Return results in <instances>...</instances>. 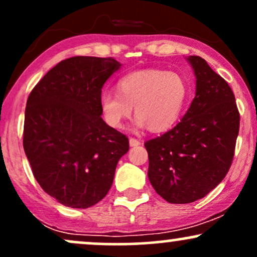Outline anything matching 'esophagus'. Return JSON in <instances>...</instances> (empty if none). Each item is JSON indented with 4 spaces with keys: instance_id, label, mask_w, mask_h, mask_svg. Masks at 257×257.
I'll list each match as a JSON object with an SVG mask.
<instances>
[{
    "instance_id": "34e87169",
    "label": "esophagus",
    "mask_w": 257,
    "mask_h": 257,
    "mask_svg": "<svg viewBox=\"0 0 257 257\" xmlns=\"http://www.w3.org/2000/svg\"><path fill=\"white\" fill-rule=\"evenodd\" d=\"M129 145H131L132 147H137L139 145H141V141L138 140V139H135V138H131L129 139Z\"/></svg>"
}]
</instances>
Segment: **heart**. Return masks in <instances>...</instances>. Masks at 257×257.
Masks as SVG:
<instances>
[{"label":"heart","instance_id":"heart-1","mask_svg":"<svg viewBox=\"0 0 257 257\" xmlns=\"http://www.w3.org/2000/svg\"><path fill=\"white\" fill-rule=\"evenodd\" d=\"M117 90L102 91L99 106L102 118L118 129L132 114L135 125H149L152 132L170 128L181 116L190 98V85L182 75L164 70H140L126 73L117 83Z\"/></svg>","mask_w":257,"mask_h":257}]
</instances>
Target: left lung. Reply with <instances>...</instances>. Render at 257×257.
Returning a JSON list of instances; mask_svg holds the SVG:
<instances>
[{"label": "left lung", "instance_id": "obj_1", "mask_svg": "<svg viewBox=\"0 0 257 257\" xmlns=\"http://www.w3.org/2000/svg\"><path fill=\"white\" fill-rule=\"evenodd\" d=\"M196 96L182 119L146 141L149 180L162 198L186 204L203 198L231 167L239 133V111L228 83L203 58H187Z\"/></svg>", "mask_w": 257, "mask_h": 257}]
</instances>
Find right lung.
Instances as JSON below:
<instances>
[{"instance_id": "obj_1", "label": "right lung", "mask_w": 257, "mask_h": 257, "mask_svg": "<svg viewBox=\"0 0 257 257\" xmlns=\"http://www.w3.org/2000/svg\"><path fill=\"white\" fill-rule=\"evenodd\" d=\"M120 64L113 58L72 57L35 85L25 108L23 145L35 179L70 208L85 209L110 191L128 138L101 118L102 85Z\"/></svg>"}]
</instances>
